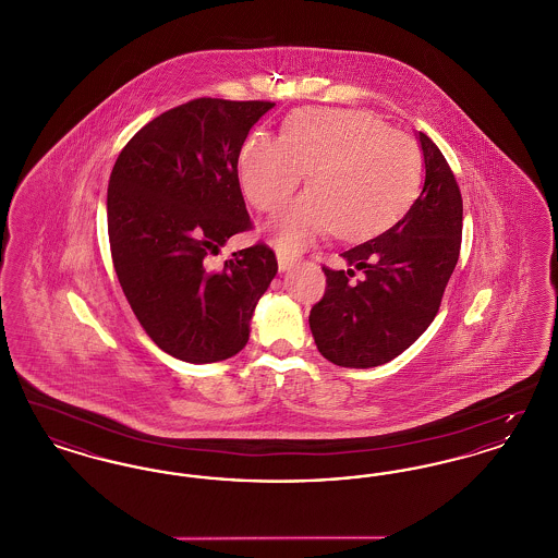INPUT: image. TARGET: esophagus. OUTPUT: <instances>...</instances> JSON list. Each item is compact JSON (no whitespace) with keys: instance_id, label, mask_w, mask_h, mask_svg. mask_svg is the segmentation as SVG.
I'll use <instances>...</instances> for the list:
<instances>
[{"instance_id":"obj_1","label":"esophagus","mask_w":558,"mask_h":558,"mask_svg":"<svg viewBox=\"0 0 558 558\" xmlns=\"http://www.w3.org/2000/svg\"><path fill=\"white\" fill-rule=\"evenodd\" d=\"M294 264H296L294 257H289V255H284V253H278V269H280V271H289Z\"/></svg>"}]
</instances>
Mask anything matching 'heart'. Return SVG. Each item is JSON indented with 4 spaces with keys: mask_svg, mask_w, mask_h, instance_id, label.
<instances>
[{
    "mask_svg": "<svg viewBox=\"0 0 558 558\" xmlns=\"http://www.w3.org/2000/svg\"><path fill=\"white\" fill-rule=\"evenodd\" d=\"M312 173V192L267 221L284 255H296L326 232L345 240L376 236L405 211L421 182V150L403 133L362 110L310 108L284 125L282 140L253 132L240 146V187L271 211Z\"/></svg>",
    "mask_w": 558,
    "mask_h": 558,
    "instance_id": "1",
    "label": "heart"
}]
</instances>
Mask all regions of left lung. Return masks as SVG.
Segmentation results:
<instances>
[{"mask_svg":"<svg viewBox=\"0 0 558 558\" xmlns=\"http://www.w3.org/2000/svg\"><path fill=\"white\" fill-rule=\"evenodd\" d=\"M425 184L396 226L345 251L349 269H328L326 292L312 307L318 351L343 368H374L412 345L435 319L458 264L462 196L450 165L418 132ZM365 278L350 282L354 269Z\"/></svg>","mask_w":558,"mask_h":558,"instance_id":"1","label":"left lung"}]
</instances>
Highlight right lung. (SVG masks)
Returning <instances> with one entry per match:
<instances>
[{
  "label": "right lung",
  "mask_w": 558,
  "mask_h": 558,
  "mask_svg": "<svg viewBox=\"0 0 558 558\" xmlns=\"http://www.w3.org/2000/svg\"><path fill=\"white\" fill-rule=\"evenodd\" d=\"M274 102L198 98L144 125L108 180V240L119 284L157 345L187 364L236 355L278 264L266 244L207 259L251 228L239 153Z\"/></svg>",
  "instance_id": "add662e5"
}]
</instances>
